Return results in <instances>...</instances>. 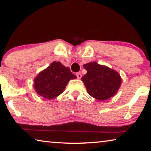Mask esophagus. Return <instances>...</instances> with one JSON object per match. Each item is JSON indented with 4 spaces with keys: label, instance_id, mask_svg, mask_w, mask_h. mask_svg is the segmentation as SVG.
<instances>
[{
    "label": "esophagus",
    "instance_id": "obj_1",
    "mask_svg": "<svg viewBox=\"0 0 151 151\" xmlns=\"http://www.w3.org/2000/svg\"><path fill=\"white\" fill-rule=\"evenodd\" d=\"M76 75V77H77V78H78V79H81L82 77V75L80 73H77Z\"/></svg>",
    "mask_w": 151,
    "mask_h": 151
}]
</instances>
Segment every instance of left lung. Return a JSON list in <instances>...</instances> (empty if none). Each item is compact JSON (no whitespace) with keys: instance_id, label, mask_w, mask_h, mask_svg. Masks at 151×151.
I'll return each instance as SVG.
<instances>
[{"instance_id":"8db88e82","label":"left lung","mask_w":151,"mask_h":151,"mask_svg":"<svg viewBox=\"0 0 151 151\" xmlns=\"http://www.w3.org/2000/svg\"><path fill=\"white\" fill-rule=\"evenodd\" d=\"M84 66L87 73L81 79L91 96L104 101L116 93L121 84L118 73L95 62L85 64Z\"/></svg>"}]
</instances>
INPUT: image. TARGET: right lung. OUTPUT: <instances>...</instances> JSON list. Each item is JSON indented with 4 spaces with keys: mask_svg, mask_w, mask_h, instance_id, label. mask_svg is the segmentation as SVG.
<instances>
[{
    "mask_svg": "<svg viewBox=\"0 0 151 151\" xmlns=\"http://www.w3.org/2000/svg\"><path fill=\"white\" fill-rule=\"evenodd\" d=\"M76 78L69 68L55 61L37 76L34 87L39 95L52 99L63 93L70 79Z\"/></svg>",
    "mask_w": 151,
    "mask_h": 151,
    "instance_id": "obj_1",
    "label": "right lung"
}]
</instances>
